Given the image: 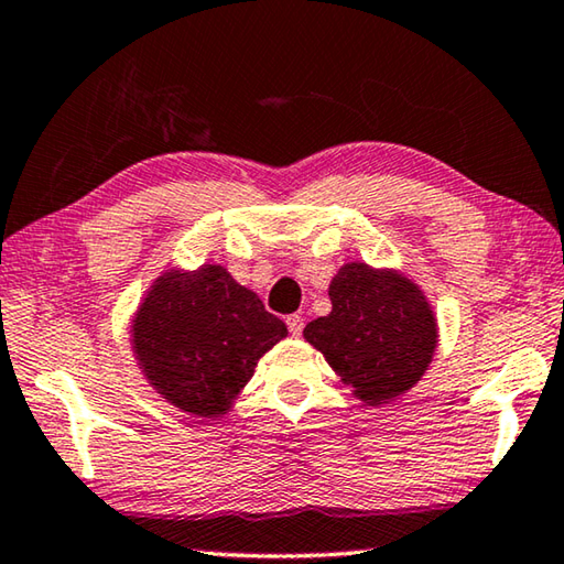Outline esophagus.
<instances>
[{"instance_id":"1","label":"esophagus","mask_w":564,"mask_h":564,"mask_svg":"<svg viewBox=\"0 0 564 564\" xmlns=\"http://www.w3.org/2000/svg\"><path fill=\"white\" fill-rule=\"evenodd\" d=\"M285 326H289V333H291L293 338H299L301 333H303V326H305L303 316H299V313H293V316L285 318Z\"/></svg>"}]
</instances>
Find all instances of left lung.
Segmentation results:
<instances>
[{"label": "left lung", "mask_w": 564, "mask_h": 564, "mask_svg": "<svg viewBox=\"0 0 564 564\" xmlns=\"http://www.w3.org/2000/svg\"><path fill=\"white\" fill-rule=\"evenodd\" d=\"M328 316L311 321L303 338L366 405L408 393L431 366L437 323L420 285L390 269L352 261L330 281Z\"/></svg>", "instance_id": "1"}]
</instances>
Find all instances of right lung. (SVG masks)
<instances>
[{
    "mask_svg": "<svg viewBox=\"0 0 564 564\" xmlns=\"http://www.w3.org/2000/svg\"><path fill=\"white\" fill-rule=\"evenodd\" d=\"M289 336L263 301L224 265L169 269L131 323V348L151 388L194 417H221L265 350Z\"/></svg>",
    "mask_w": 564,
    "mask_h": 564,
    "instance_id": "add662e5",
    "label": "right lung"
}]
</instances>
